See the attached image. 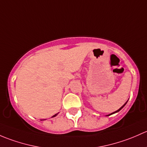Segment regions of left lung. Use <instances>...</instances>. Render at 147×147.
I'll use <instances>...</instances> for the list:
<instances>
[{"mask_svg":"<svg viewBox=\"0 0 147 147\" xmlns=\"http://www.w3.org/2000/svg\"><path fill=\"white\" fill-rule=\"evenodd\" d=\"M127 101H128V100H127ZM127 102H125V104H124V105H122V107H120V108H119V110H116V111H115V112H114V113H111V114L108 115H107V116H109V115H111L114 114V113H117V112H119V110H122V107H124V106H125V105H126V104H127Z\"/></svg>","mask_w":147,"mask_h":147,"instance_id":"obj_1","label":"left lung"}]
</instances>
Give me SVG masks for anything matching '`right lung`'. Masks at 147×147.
<instances>
[{
    "label": "right lung",
    "instance_id": "right-lung-1",
    "mask_svg": "<svg viewBox=\"0 0 147 147\" xmlns=\"http://www.w3.org/2000/svg\"><path fill=\"white\" fill-rule=\"evenodd\" d=\"M57 114H58V113H57V114H55V115H53L52 117H55V116H57Z\"/></svg>",
    "mask_w": 147,
    "mask_h": 147
}]
</instances>
